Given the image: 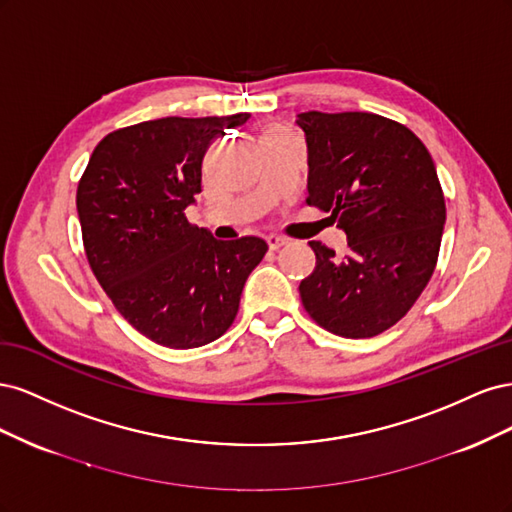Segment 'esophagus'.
Listing matches in <instances>:
<instances>
[{
	"label": "esophagus",
	"mask_w": 512,
	"mask_h": 512,
	"mask_svg": "<svg viewBox=\"0 0 512 512\" xmlns=\"http://www.w3.org/2000/svg\"><path fill=\"white\" fill-rule=\"evenodd\" d=\"M288 241L286 239H282V237H267V245H269V250H280V247H284Z\"/></svg>",
	"instance_id": "esophagus-1"
}]
</instances>
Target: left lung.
Here are the masks:
<instances>
[{
    "mask_svg": "<svg viewBox=\"0 0 512 512\" xmlns=\"http://www.w3.org/2000/svg\"><path fill=\"white\" fill-rule=\"evenodd\" d=\"M307 145V203L329 213L348 254L309 241L316 267L299 286L303 307L327 331L361 339L391 329L436 269L444 194L427 147L374 113L297 115Z\"/></svg>",
    "mask_w": 512,
    "mask_h": 512,
    "instance_id": "8db88e82",
    "label": "left lung"
}]
</instances>
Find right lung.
<instances>
[{
	"mask_svg": "<svg viewBox=\"0 0 512 512\" xmlns=\"http://www.w3.org/2000/svg\"><path fill=\"white\" fill-rule=\"evenodd\" d=\"M250 113L164 117L104 136L76 190L85 254L132 327L166 348H198L226 333L245 280L267 254L260 237L215 239L192 226L203 158Z\"/></svg>",
	"mask_w": 512,
	"mask_h": 512,
	"instance_id": "right-lung-1",
	"label": "right lung"
}]
</instances>
